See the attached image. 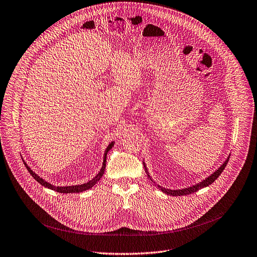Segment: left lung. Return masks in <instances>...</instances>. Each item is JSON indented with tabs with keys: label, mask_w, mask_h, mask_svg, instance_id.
Returning a JSON list of instances; mask_svg holds the SVG:
<instances>
[{
	"label": "left lung",
	"mask_w": 257,
	"mask_h": 257,
	"mask_svg": "<svg viewBox=\"0 0 257 257\" xmlns=\"http://www.w3.org/2000/svg\"><path fill=\"white\" fill-rule=\"evenodd\" d=\"M229 159H230V157L227 159V161H226L221 167H219L212 175H210L208 178H206L205 180H203L201 183H199V184H196V185H194V186H192V187H188V188L182 189V190H170V189H165V188H161V189H162V191H164L165 193L170 194V195H172V196L189 195V194H191V193L197 192V191L200 190L201 188L210 185L211 183H213V182L218 178V176L221 175L222 172L225 170V168H226V166H227V164H228V162H229ZM146 172H148V171H146Z\"/></svg>",
	"instance_id": "obj_1"
}]
</instances>
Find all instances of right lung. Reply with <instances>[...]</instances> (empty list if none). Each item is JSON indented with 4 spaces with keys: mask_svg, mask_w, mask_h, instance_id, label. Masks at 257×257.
I'll return each instance as SVG.
<instances>
[{
    "mask_svg": "<svg viewBox=\"0 0 257 257\" xmlns=\"http://www.w3.org/2000/svg\"><path fill=\"white\" fill-rule=\"evenodd\" d=\"M113 145H114V142H111V143H109V145L107 146V148H106V150H105V154H104V158H103V164H102V167H101L99 173H98L92 180H90L89 182L85 183V184H81V185L66 186V187H56V186H54V185H51L50 183L46 182L45 180H43L40 176H38L35 173H33V172L30 170V168H28V166H27L25 163H24V165H25L26 169L28 170V172L30 173V175H31L36 181H38L41 185H43V186H45V187H47V188H50V189H52V190H55V191H57V192H59V193H79V192H82V191H85V190L91 188L93 185H95V183L101 178V176L103 175L104 169H105L106 154H107V152H108L109 150H111V149L113 148Z\"/></svg>",
    "mask_w": 257,
    "mask_h": 257,
    "instance_id": "obj_1",
    "label": "right lung"
}]
</instances>
